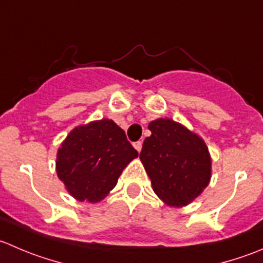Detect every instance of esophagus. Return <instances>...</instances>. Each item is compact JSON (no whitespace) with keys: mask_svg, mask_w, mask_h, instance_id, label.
I'll return each mask as SVG.
<instances>
[{"mask_svg":"<svg viewBox=\"0 0 263 263\" xmlns=\"http://www.w3.org/2000/svg\"><path fill=\"white\" fill-rule=\"evenodd\" d=\"M134 147L135 149L137 150V152H141V147H142V142L141 141H136V142H134Z\"/></svg>","mask_w":263,"mask_h":263,"instance_id":"34e87169","label":"esophagus"}]
</instances>
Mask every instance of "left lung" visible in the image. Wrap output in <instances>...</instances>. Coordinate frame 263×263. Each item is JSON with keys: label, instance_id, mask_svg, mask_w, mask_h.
Here are the masks:
<instances>
[{"label": "left lung", "instance_id": "left-lung-1", "mask_svg": "<svg viewBox=\"0 0 263 263\" xmlns=\"http://www.w3.org/2000/svg\"><path fill=\"white\" fill-rule=\"evenodd\" d=\"M152 135L142 144L140 159L158 198L170 207L190 204L208 186L212 159L204 140L168 118L147 126Z\"/></svg>", "mask_w": 263, "mask_h": 263}]
</instances>
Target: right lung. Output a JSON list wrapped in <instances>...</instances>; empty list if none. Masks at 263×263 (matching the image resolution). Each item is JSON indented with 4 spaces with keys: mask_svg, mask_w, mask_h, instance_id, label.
Masks as SVG:
<instances>
[{
    "mask_svg": "<svg viewBox=\"0 0 263 263\" xmlns=\"http://www.w3.org/2000/svg\"><path fill=\"white\" fill-rule=\"evenodd\" d=\"M137 155L123 129L103 118L68 134L56 154V173L74 199L98 203L113 190L122 171Z\"/></svg>",
    "mask_w": 263,
    "mask_h": 263,
    "instance_id": "obj_1",
    "label": "right lung"
}]
</instances>
